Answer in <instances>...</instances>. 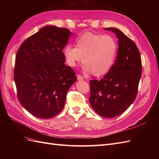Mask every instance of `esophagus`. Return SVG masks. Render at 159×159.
I'll use <instances>...</instances> for the list:
<instances>
[{
  "label": "esophagus",
  "mask_w": 159,
  "mask_h": 159,
  "mask_svg": "<svg viewBox=\"0 0 159 159\" xmlns=\"http://www.w3.org/2000/svg\"><path fill=\"white\" fill-rule=\"evenodd\" d=\"M77 78H78V80H84V78L81 75H77Z\"/></svg>",
  "instance_id": "34e87169"
}]
</instances>
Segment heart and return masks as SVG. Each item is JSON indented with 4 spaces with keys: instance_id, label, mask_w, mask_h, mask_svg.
Masks as SVG:
<instances>
[{
    "instance_id": "obj_1",
    "label": "heart",
    "mask_w": 159,
    "mask_h": 159,
    "mask_svg": "<svg viewBox=\"0 0 159 159\" xmlns=\"http://www.w3.org/2000/svg\"><path fill=\"white\" fill-rule=\"evenodd\" d=\"M117 52V43L113 36L88 32L77 38L75 48L67 45L63 54L69 66L75 67L83 60L84 71L99 77L111 69Z\"/></svg>"
}]
</instances>
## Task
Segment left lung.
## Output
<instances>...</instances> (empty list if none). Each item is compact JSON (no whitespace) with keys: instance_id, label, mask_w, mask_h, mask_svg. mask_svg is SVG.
I'll return each instance as SVG.
<instances>
[{"instance_id":"1","label":"left lung","mask_w":159,"mask_h":159,"mask_svg":"<svg viewBox=\"0 0 159 159\" xmlns=\"http://www.w3.org/2000/svg\"><path fill=\"white\" fill-rule=\"evenodd\" d=\"M116 34L118 53L111 69L99 81L90 80L91 107L111 118L122 114L136 99L142 74L140 53L134 42L116 28H104Z\"/></svg>"}]
</instances>
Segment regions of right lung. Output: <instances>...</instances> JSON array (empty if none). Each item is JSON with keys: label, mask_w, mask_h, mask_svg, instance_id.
Listing matches in <instances>:
<instances>
[{"label": "right lung", "mask_w": 159, "mask_h": 159, "mask_svg": "<svg viewBox=\"0 0 159 159\" xmlns=\"http://www.w3.org/2000/svg\"><path fill=\"white\" fill-rule=\"evenodd\" d=\"M71 35L67 28L47 26L24 41L17 52L14 80L18 98L36 117L58 114L77 81L75 71L64 64L62 52Z\"/></svg>", "instance_id": "right-lung-1"}]
</instances>
